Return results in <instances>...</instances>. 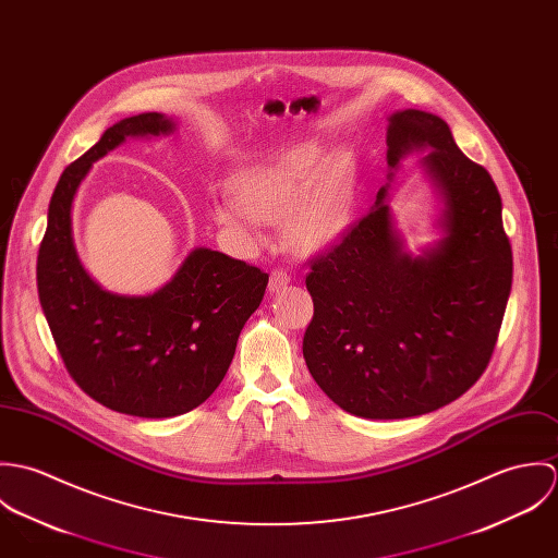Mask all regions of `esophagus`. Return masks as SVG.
I'll return each instance as SVG.
<instances>
[{
	"instance_id": "34e87169",
	"label": "esophagus",
	"mask_w": 558,
	"mask_h": 558,
	"mask_svg": "<svg viewBox=\"0 0 558 558\" xmlns=\"http://www.w3.org/2000/svg\"><path fill=\"white\" fill-rule=\"evenodd\" d=\"M290 281H292L290 272H288V270H283V268H277V270H272V272H270L268 290H270V292H279V290H283Z\"/></svg>"
}]
</instances>
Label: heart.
I'll list each match as a JSON object with an SVG mask.
<instances>
[{
	"mask_svg": "<svg viewBox=\"0 0 558 558\" xmlns=\"http://www.w3.org/2000/svg\"><path fill=\"white\" fill-rule=\"evenodd\" d=\"M213 206L215 221L246 244L264 240L270 219L286 217V234L301 248L337 239L352 210L350 175L316 144L299 146L270 165L251 167Z\"/></svg>",
	"mask_w": 558,
	"mask_h": 558,
	"instance_id": "heart-1",
	"label": "heart"
}]
</instances>
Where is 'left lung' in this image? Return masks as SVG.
<instances>
[{
    "label": "left lung",
    "instance_id": "8db88e82",
    "mask_svg": "<svg viewBox=\"0 0 558 558\" xmlns=\"http://www.w3.org/2000/svg\"><path fill=\"white\" fill-rule=\"evenodd\" d=\"M387 159L429 148L425 169L445 195L447 236L418 257L391 230L387 186L339 242L310 259L314 318L303 337L319 389L363 418H405L464 396L485 372L513 279L498 189L418 109L389 118Z\"/></svg>",
    "mask_w": 558,
    "mask_h": 558
}]
</instances>
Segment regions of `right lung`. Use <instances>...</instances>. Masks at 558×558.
<instances>
[{
  "label": "right lung",
  "instance_id": "add662e5",
  "mask_svg": "<svg viewBox=\"0 0 558 558\" xmlns=\"http://www.w3.org/2000/svg\"><path fill=\"white\" fill-rule=\"evenodd\" d=\"M169 131V118L140 113L71 162L51 195L36 264L38 299L71 378L105 408L144 418L184 414L215 393L268 286V272L210 248L191 251L150 296L109 294L83 270L71 228L81 180L129 137Z\"/></svg>",
  "mask_w": 558,
  "mask_h": 558
}]
</instances>
